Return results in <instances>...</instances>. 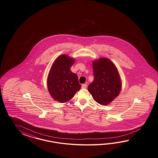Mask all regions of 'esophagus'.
I'll use <instances>...</instances> for the list:
<instances>
[{"label": "esophagus", "mask_w": 158, "mask_h": 158, "mask_svg": "<svg viewBox=\"0 0 158 158\" xmlns=\"http://www.w3.org/2000/svg\"><path fill=\"white\" fill-rule=\"evenodd\" d=\"M87 87V85H86V84H83V85H81V88L82 89H86Z\"/></svg>", "instance_id": "34e87169"}]
</instances>
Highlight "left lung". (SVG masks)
Segmentation results:
<instances>
[{
    "label": "left lung",
    "mask_w": 158,
    "mask_h": 158,
    "mask_svg": "<svg viewBox=\"0 0 158 158\" xmlns=\"http://www.w3.org/2000/svg\"><path fill=\"white\" fill-rule=\"evenodd\" d=\"M93 67L94 79L88 90L97 103L107 105L119 94L122 87L119 74L113 63L107 58L93 62Z\"/></svg>",
    "instance_id": "1"
}]
</instances>
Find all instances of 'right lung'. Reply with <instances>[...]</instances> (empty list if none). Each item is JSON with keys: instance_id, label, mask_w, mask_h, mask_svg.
Wrapping results in <instances>:
<instances>
[{"instance_id": "1", "label": "right lung", "mask_w": 158, "mask_h": 158, "mask_svg": "<svg viewBox=\"0 0 158 158\" xmlns=\"http://www.w3.org/2000/svg\"><path fill=\"white\" fill-rule=\"evenodd\" d=\"M74 60L62 55L54 62L47 79L48 91L54 100L64 103L73 98L81 88L77 75L70 67Z\"/></svg>"}]
</instances>
